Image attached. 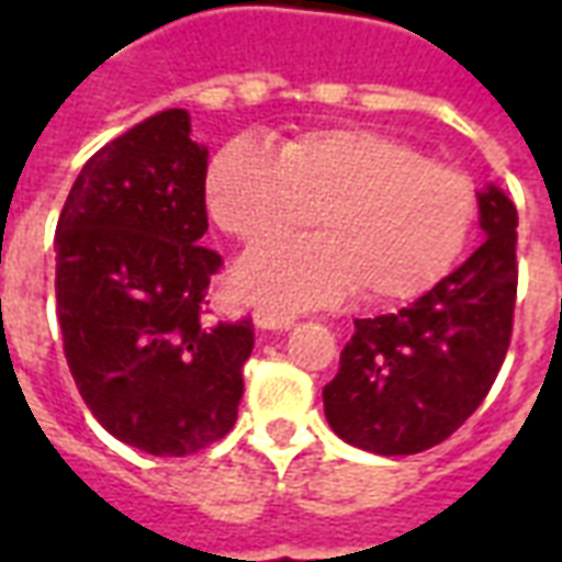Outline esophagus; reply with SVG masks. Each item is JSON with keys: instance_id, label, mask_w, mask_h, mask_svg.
Instances as JSON below:
<instances>
[{"instance_id": "34e87169", "label": "esophagus", "mask_w": 562, "mask_h": 562, "mask_svg": "<svg viewBox=\"0 0 562 562\" xmlns=\"http://www.w3.org/2000/svg\"><path fill=\"white\" fill-rule=\"evenodd\" d=\"M256 325L265 330H285L294 325V316L292 313H280V310H268V306H261L256 310Z\"/></svg>"}]
</instances>
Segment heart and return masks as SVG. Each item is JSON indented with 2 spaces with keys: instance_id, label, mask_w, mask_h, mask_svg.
Here are the masks:
<instances>
[{
  "instance_id": "1",
  "label": "heart",
  "mask_w": 562,
  "mask_h": 562,
  "mask_svg": "<svg viewBox=\"0 0 562 562\" xmlns=\"http://www.w3.org/2000/svg\"><path fill=\"white\" fill-rule=\"evenodd\" d=\"M207 207L246 246L297 232L310 213L322 228L246 256L234 282L249 301L313 306L355 289L367 304H389L451 270L479 195L470 173L424 159L406 140L334 126L285 140L280 159L252 140L225 144L210 165Z\"/></svg>"
}]
</instances>
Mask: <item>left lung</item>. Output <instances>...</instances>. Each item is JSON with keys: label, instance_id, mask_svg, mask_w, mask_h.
Masks as SVG:
<instances>
[{"label": "left lung", "instance_id": "8db88e82", "mask_svg": "<svg viewBox=\"0 0 562 562\" xmlns=\"http://www.w3.org/2000/svg\"><path fill=\"white\" fill-rule=\"evenodd\" d=\"M484 244L415 304L355 318L340 370L322 397L334 434L373 454L446 442L494 385L518 297V210L496 186L479 192Z\"/></svg>", "mask_w": 562, "mask_h": 562}]
</instances>
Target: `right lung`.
Wrapping results in <instances>:
<instances>
[{
	"mask_svg": "<svg viewBox=\"0 0 562 562\" xmlns=\"http://www.w3.org/2000/svg\"><path fill=\"white\" fill-rule=\"evenodd\" d=\"M180 108L104 144L56 222V316L80 397L104 430L156 458L228 434L252 318L210 322L222 256L207 232V149Z\"/></svg>",
	"mask_w": 562,
	"mask_h": 562,
	"instance_id": "right-lung-1",
	"label": "right lung"
}]
</instances>
